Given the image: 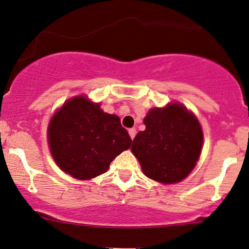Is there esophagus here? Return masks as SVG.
Listing matches in <instances>:
<instances>
[{"mask_svg": "<svg viewBox=\"0 0 249 249\" xmlns=\"http://www.w3.org/2000/svg\"><path fill=\"white\" fill-rule=\"evenodd\" d=\"M128 133H129L130 139L134 140V138H135V135H136V129H135V128H132V129H129V130H128Z\"/></svg>", "mask_w": 249, "mask_h": 249, "instance_id": "1", "label": "esophagus"}]
</instances>
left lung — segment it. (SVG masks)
<instances>
[{
  "label": "left lung",
  "mask_w": 249,
  "mask_h": 249,
  "mask_svg": "<svg viewBox=\"0 0 249 249\" xmlns=\"http://www.w3.org/2000/svg\"><path fill=\"white\" fill-rule=\"evenodd\" d=\"M146 129L133 141V154L144 175L161 183L188 177L199 160L203 133L196 116L181 103L153 108L143 119Z\"/></svg>",
  "instance_id": "1"
}]
</instances>
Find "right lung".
<instances>
[{"label": "right lung", "mask_w": 249, "mask_h": 249, "mask_svg": "<svg viewBox=\"0 0 249 249\" xmlns=\"http://www.w3.org/2000/svg\"><path fill=\"white\" fill-rule=\"evenodd\" d=\"M50 153L67 174L89 180L106 173L110 162L132 144L119 116L105 113L87 97H72L48 125Z\"/></svg>", "instance_id": "right-lung-1"}]
</instances>
